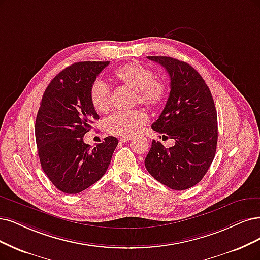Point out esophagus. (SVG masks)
I'll use <instances>...</instances> for the list:
<instances>
[{"mask_svg":"<svg viewBox=\"0 0 260 260\" xmlns=\"http://www.w3.org/2000/svg\"><path fill=\"white\" fill-rule=\"evenodd\" d=\"M132 138H120V142L121 143H126V142H128V141H130Z\"/></svg>","mask_w":260,"mask_h":260,"instance_id":"1","label":"esophagus"}]
</instances>
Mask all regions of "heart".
<instances>
[{
	"instance_id": "obj_1",
	"label": "heart",
	"mask_w": 260,
	"mask_h": 260,
	"mask_svg": "<svg viewBox=\"0 0 260 260\" xmlns=\"http://www.w3.org/2000/svg\"><path fill=\"white\" fill-rule=\"evenodd\" d=\"M117 83L132 90L136 94L134 102L149 109H156L164 103L168 87L157 79L154 71L139 62H130L115 71ZM90 102L98 113H106L111 109V92L102 80H95L90 87ZM147 122V116L142 111L114 113L104 120L105 130L113 136L130 138Z\"/></svg>"
}]
</instances>
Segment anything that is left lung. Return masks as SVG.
Masks as SVG:
<instances>
[{
    "label": "left lung",
    "instance_id": "1",
    "mask_svg": "<svg viewBox=\"0 0 260 260\" xmlns=\"http://www.w3.org/2000/svg\"><path fill=\"white\" fill-rule=\"evenodd\" d=\"M170 75V95L162 113L151 124L162 138L175 141L169 148L153 141L145 167L158 182L174 190L198 184L215 157L218 130L217 113L204 79L184 61L153 56Z\"/></svg>",
    "mask_w": 260,
    "mask_h": 260
}]
</instances>
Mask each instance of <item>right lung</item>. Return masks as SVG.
Returning <instances> with one entry per match:
<instances>
[{
	"mask_svg": "<svg viewBox=\"0 0 260 260\" xmlns=\"http://www.w3.org/2000/svg\"><path fill=\"white\" fill-rule=\"evenodd\" d=\"M109 61H84L66 68L45 90L35 121V140L43 171L59 190L78 193L98 182L118 144L107 137L91 149L84 136L99 115L90 87Z\"/></svg>",
	"mask_w": 260,
	"mask_h": 260,
	"instance_id": "add662e5",
	"label": "right lung"
}]
</instances>
